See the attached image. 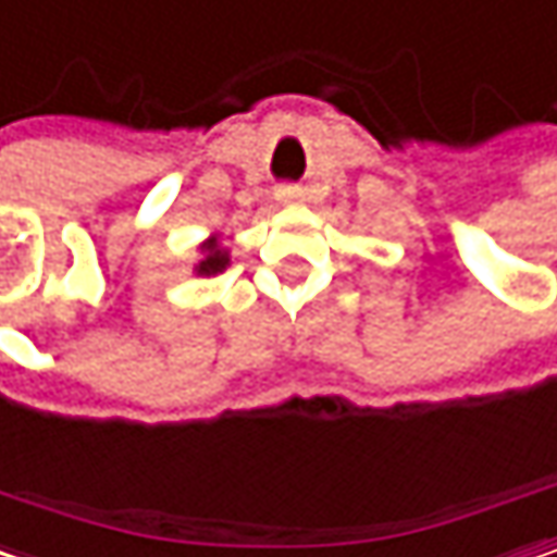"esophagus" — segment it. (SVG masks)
I'll list each match as a JSON object with an SVG mask.
<instances>
[{
  "label": "esophagus",
  "instance_id": "obj_1",
  "mask_svg": "<svg viewBox=\"0 0 557 557\" xmlns=\"http://www.w3.org/2000/svg\"><path fill=\"white\" fill-rule=\"evenodd\" d=\"M275 198L285 201V205H301L305 201V188L301 185H278L275 188Z\"/></svg>",
  "mask_w": 557,
  "mask_h": 557
}]
</instances>
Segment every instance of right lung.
Masks as SVG:
<instances>
[{
  "label": "right lung",
  "instance_id": "1",
  "mask_svg": "<svg viewBox=\"0 0 557 557\" xmlns=\"http://www.w3.org/2000/svg\"><path fill=\"white\" fill-rule=\"evenodd\" d=\"M227 265H231L227 249L221 246L218 237H208V240L201 244V259H198V265H195V275H218V272H224Z\"/></svg>",
  "mask_w": 557,
  "mask_h": 557
}]
</instances>
